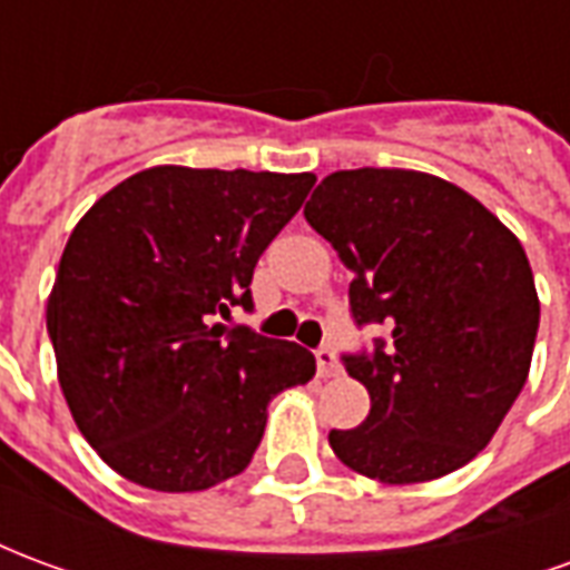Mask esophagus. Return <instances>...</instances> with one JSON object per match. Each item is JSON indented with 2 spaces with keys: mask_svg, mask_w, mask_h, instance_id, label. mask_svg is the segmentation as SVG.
I'll return each instance as SVG.
<instances>
[{
  "mask_svg": "<svg viewBox=\"0 0 570 570\" xmlns=\"http://www.w3.org/2000/svg\"><path fill=\"white\" fill-rule=\"evenodd\" d=\"M314 357H317V372H321L323 379H333V375H338V357H335V351L330 345H321L317 351H314Z\"/></svg>",
  "mask_w": 570,
  "mask_h": 570,
  "instance_id": "34e87169",
  "label": "esophagus"
}]
</instances>
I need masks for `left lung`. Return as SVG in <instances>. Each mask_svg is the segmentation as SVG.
<instances>
[{
  "instance_id": "obj_1",
  "label": "left lung",
  "mask_w": 570,
  "mask_h": 570,
  "mask_svg": "<svg viewBox=\"0 0 570 570\" xmlns=\"http://www.w3.org/2000/svg\"><path fill=\"white\" fill-rule=\"evenodd\" d=\"M305 219L351 272V317L384 326L342 354L370 415L330 430L338 461L391 485L473 461L525 387L540 302L522 244L464 188L419 170H338Z\"/></svg>"
}]
</instances>
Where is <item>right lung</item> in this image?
<instances>
[{"label": "right lung", "instance_id": "obj_1", "mask_svg": "<svg viewBox=\"0 0 570 570\" xmlns=\"http://www.w3.org/2000/svg\"><path fill=\"white\" fill-rule=\"evenodd\" d=\"M314 174L149 167L72 228L48 298L57 379L81 436L142 489L204 491L259 449L268 403L314 379L296 342L228 330Z\"/></svg>", "mask_w": 570, "mask_h": 570}]
</instances>
